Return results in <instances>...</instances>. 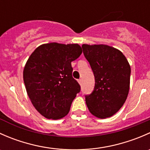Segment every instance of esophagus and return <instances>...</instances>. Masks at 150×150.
I'll list each match as a JSON object with an SVG mask.
<instances>
[{"mask_svg":"<svg viewBox=\"0 0 150 150\" xmlns=\"http://www.w3.org/2000/svg\"><path fill=\"white\" fill-rule=\"evenodd\" d=\"M78 83H79L80 85H81V84H82V80L79 79V80H78Z\"/></svg>","mask_w":150,"mask_h":150,"instance_id":"esophagus-1","label":"esophagus"}]
</instances>
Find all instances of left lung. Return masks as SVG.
<instances>
[{
    "label": "left lung",
    "instance_id": "left-lung-1",
    "mask_svg": "<svg viewBox=\"0 0 150 150\" xmlns=\"http://www.w3.org/2000/svg\"><path fill=\"white\" fill-rule=\"evenodd\" d=\"M86 59L95 77V87L86 96V103L93 115L111 117L122 107L130 88L131 67L120 51L107 45H82Z\"/></svg>",
    "mask_w": 150,
    "mask_h": 150
}]
</instances>
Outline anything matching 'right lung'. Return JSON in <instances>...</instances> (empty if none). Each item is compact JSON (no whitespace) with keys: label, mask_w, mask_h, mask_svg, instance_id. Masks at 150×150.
Segmentation results:
<instances>
[{"label":"right lung","mask_w":150,"mask_h":150,"mask_svg":"<svg viewBox=\"0 0 150 150\" xmlns=\"http://www.w3.org/2000/svg\"><path fill=\"white\" fill-rule=\"evenodd\" d=\"M82 54L80 45L50 43L30 55L23 71L27 93L37 111L48 119L68 114L81 86L72 78L71 62Z\"/></svg>","instance_id":"obj_1"}]
</instances>
